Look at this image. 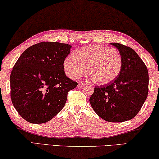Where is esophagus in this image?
I'll list each match as a JSON object with an SVG mask.
<instances>
[{"instance_id":"34e87169","label":"esophagus","mask_w":159,"mask_h":159,"mask_svg":"<svg viewBox=\"0 0 159 159\" xmlns=\"http://www.w3.org/2000/svg\"><path fill=\"white\" fill-rule=\"evenodd\" d=\"M84 86H86V84H84V83H81V82L79 83V84H78V87H79V88H82V87H84Z\"/></svg>"}]
</instances>
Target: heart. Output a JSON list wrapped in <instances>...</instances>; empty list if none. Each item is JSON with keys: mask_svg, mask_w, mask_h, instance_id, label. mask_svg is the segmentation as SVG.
Masks as SVG:
<instances>
[{"mask_svg": "<svg viewBox=\"0 0 159 159\" xmlns=\"http://www.w3.org/2000/svg\"><path fill=\"white\" fill-rule=\"evenodd\" d=\"M74 56H67L63 61L66 75L72 79L81 77L87 70L94 84L105 85L116 79L121 70V54L118 50L108 46L83 47L75 52Z\"/></svg>", "mask_w": 159, "mask_h": 159, "instance_id": "1", "label": "heart"}]
</instances>
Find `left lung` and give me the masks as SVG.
Returning a JSON list of instances; mask_svg holds the SVG:
<instances>
[{
    "label": "left lung",
    "mask_w": 159,
    "mask_h": 159,
    "mask_svg": "<svg viewBox=\"0 0 159 159\" xmlns=\"http://www.w3.org/2000/svg\"><path fill=\"white\" fill-rule=\"evenodd\" d=\"M122 56V68L112 82L96 86L90 103L97 114L109 122H124L139 112L148 93V73L145 63L134 49L111 43Z\"/></svg>",
    "instance_id": "obj_1"
}]
</instances>
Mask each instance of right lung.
<instances>
[{"instance_id":"1","label":"right lung","mask_w":159,"mask_h":159,"mask_svg":"<svg viewBox=\"0 0 159 159\" xmlns=\"http://www.w3.org/2000/svg\"><path fill=\"white\" fill-rule=\"evenodd\" d=\"M70 48L58 42L39 43L25 50L14 65L10 77L11 101L28 122L51 120L64 107L68 91L77 86L63 68Z\"/></svg>"}]
</instances>
